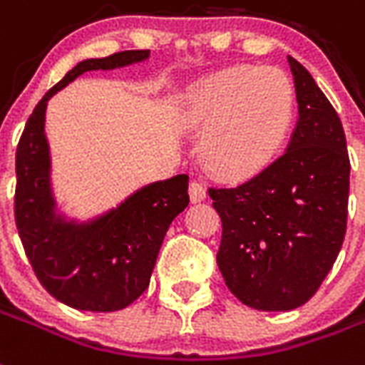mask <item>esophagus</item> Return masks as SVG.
Instances as JSON below:
<instances>
[{
    "mask_svg": "<svg viewBox=\"0 0 365 365\" xmlns=\"http://www.w3.org/2000/svg\"><path fill=\"white\" fill-rule=\"evenodd\" d=\"M188 194H190V202L192 203H200L205 200L207 196V190H205V186L202 182H197V180H192L190 188H188Z\"/></svg>",
    "mask_w": 365,
    "mask_h": 365,
    "instance_id": "34e87169",
    "label": "esophagus"
}]
</instances>
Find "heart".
Returning a JSON list of instances; mask_svg holds the SVG:
<instances>
[{
	"instance_id": "1",
	"label": "heart",
	"mask_w": 365,
	"mask_h": 365,
	"mask_svg": "<svg viewBox=\"0 0 365 365\" xmlns=\"http://www.w3.org/2000/svg\"><path fill=\"white\" fill-rule=\"evenodd\" d=\"M295 114L289 78L272 66H230L194 87L188 123L202 137L209 169L225 177H250L282 150Z\"/></svg>"
}]
</instances>
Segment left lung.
<instances>
[{
  "mask_svg": "<svg viewBox=\"0 0 365 365\" xmlns=\"http://www.w3.org/2000/svg\"><path fill=\"white\" fill-rule=\"evenodd\" d=\"M299 120L289 146L253 179L211 186L221 217L217 264L257 310H293L314 295L337 259L349 215L350 160L343 123L309 70L287 56Z\"/></svg>",
  "mask_w": 365,
  "mask_h": 365,
  "instance_id": "1",
  "label": "left lung"
}]
</instances>
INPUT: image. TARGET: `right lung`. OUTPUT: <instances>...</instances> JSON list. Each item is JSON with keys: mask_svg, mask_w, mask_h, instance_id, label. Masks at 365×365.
<instances>
[{"mask_svg": "<svg viewBox=\"0 0 365 365\" xmlns=\"http://www.w3.org/2000/svg\"><path fill=\"white\" fill-rule=\"evenodd\" d=\"M148 55V49L121 51L76 64L36 104L16 146L19 236L39 284L72 309L114 312L143 295L169 225L190 202L188 177L144 186L120 207L86 225L66 222L55 213L49 186L47 101L83 72L127 66Z\"/></svg>", "mask_w": 365, "mask_h": 365, "instance_id": "1", "label": "right lung"}]
</instances>
